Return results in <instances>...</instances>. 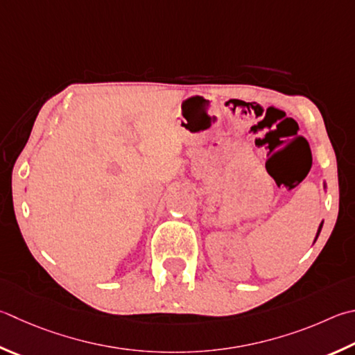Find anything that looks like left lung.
Instances as JSON below:
<instances>
[{
	"label": "left lung",
	"instance_id": "left-lung-1",
	"mask_svg": "<svg viewBox=\"0 0 355 355\" xmlns=\"http://www.w3.org/2000/svg\"><path fill=\"white\" fill-rule=\"evenodd\" d=\"M321 227H323V223L320 225V228H318V233H317V237H318V234H320V231H321Z\"/></svg>",
	"mask_w": 355,
	"mask_h": 355
}]
</instances>
